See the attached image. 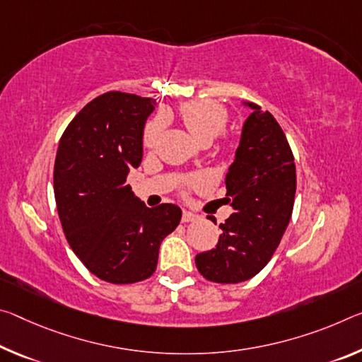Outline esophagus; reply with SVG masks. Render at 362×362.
Segmentation results:
<instances>
[{"label": "esophagus", "mask_w": 362, "mask_h": 362, "mask_svg": "<svg viewBox=\"0 0 362 362\" xmlns=\"http://www.w3.org/2000/svg\"><path fill=\"white\" fill-rule=\"evenodd\" d=\"M194 219H198V214H194V212H192V211H183L182 222H192Z\"/></svg>", "instance_id": "esophagus-1"}]
</instances>
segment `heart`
<instances>
[{
    "mask_svg": "<svg viewBox=\"0 0 362 362\" xmlns=\"http://www.w3.org/2000/svg\"><path fill=\"white\" fill-rule=\"evenodd\" d=\"M180 116L188 132L198 143L212 141L221 134L227 124V111L221 105L209 100L188 101L180 106ZM164 127V120L160 117L153 119L145 129L146 146H153L158 141Z\"/></svg>",
    "mask_w": 362,
    "mask_h": 362,
    "instance_id": "1",
    "label": "heart"
}]
</instances>
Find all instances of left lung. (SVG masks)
I'll list each match as a JSON object with an SVG mask.
<instances>
[{"mask_svg": "<svg viewBox=\"0 0 362 362\" xmlns=\"http://www.w3.org/2000/svg\"><path fill=\"white\" fill-rule=\"evenodd\" d=\"M242 105L251 114L226 175V202L233 212L221 223L216 248L194 257L199 274L217 284L245 282L271 261L295 203L296 170L284 130L269 111Z\"/></svg>", "mask_w": 362, "mask_h": 362, "instance_id": "1", "label": "left lung"}]
</instances>
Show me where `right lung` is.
<instances>
[{"instance_id": "1", "label": "right lung", "mask_w": 362, "mask_h": 362, "mask_svg": "<svg viewBox=\"0 0 362 362\" xmlns=\"http://www.w3.org/2000/svg\"><path fill=\"white\" fill-rule=\"evenodd\" d=\"M156 100L107 91L61 136L54 163L57 214L69 245L91 274L135 284L156 271L160 242L179 226L177 204L148 208L127 183L143 158V130Z\"/></svg>"}]
</instances>
